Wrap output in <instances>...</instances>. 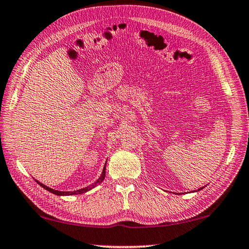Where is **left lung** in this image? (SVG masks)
Returning a JSON list of instances; mask_svg holds the SVG:
<instances>
[{
  "instance_id": "obj_1",
  "label": "left lung",
  "mask_w": 249,
  "mask_h": 249,
  "mask_svg": "<svg viewBox=\"0 0 249 249\" xmlns=\"http://www.w3.org/2000/svg\"><path fill=\"white\" fill-rule=\"evenodd\" d=\"M200 190H203V187H200V189H198V191H200Z\"/></svg>"
}]
</instances>
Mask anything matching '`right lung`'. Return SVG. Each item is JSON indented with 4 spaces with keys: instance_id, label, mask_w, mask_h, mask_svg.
Returning a JSON list of instances; mask_svg holds the SVG:
<instances>
[{
    "instance_id": "1",
    "label": "right lung",
    "mask_w": 249,
    "mask_h": 249,
    "mask_svg": "<svg viewBox=\"0 0 249 249\" xmlns=\"http://www.w3.org/2000/svg\"><path fill=\"white\" fill-rule=\"evenodd\" d=\"M105 170H106V162H105V166H104V168H103V171H102V175H101V177L98 178V179H97V180H96L94 183H92L91 185H89V186H87V187H83V189L77 190V191H72V192H63V191L53 190V189H51V187H49V186L44 185L43 183H41V182H39V181H37V180H36V182L37 183V184H39V185H41L42 187H43V189H45L46 191H49V192H51V193H53V194H55V195H58V196L78 195V194H83V193H86V192L90 191V190H92V189H94V187H95L96 185L101 184V183L103 182V180L105 179V172H106Z\"/></svg>"
}]
</instances>
